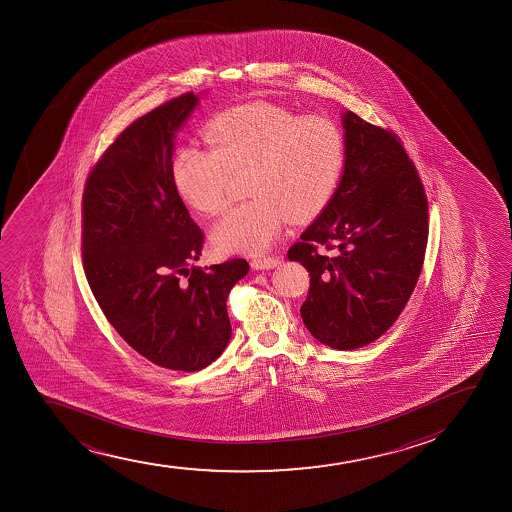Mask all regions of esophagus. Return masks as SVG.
I'll list each match as a JSON object with an SVG mask.
<instances>
[{
    "instance_id": "34e87169",
    "label": "esophagus",
    "mask_w": 512,
    "mask_h": 512,
    "mask_svg": "<svg viewBox=\"0 0 512 512\" xmlns=\"http://www.w3.org/2000/svg\"><path fill=\"white\" fill-rule=\"evenodd\" d=\"M278 265H280V258L277 256H263V258H254L251 261L254 270H271Z\"/></svg>"
}]
</instances>
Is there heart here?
<instances>
[{"instance_id":"b5f03b06","label":"heart","mask_w":512,"mask_h":512,"mask_svg":"<svg viewBox=\"0 0 512 512\" xmlns=\"http://www.w3.org/2000/svg\"><path fill=\"white\" fill-rule=\"evenodd\" d=\"M208 147L188 143L172 160V179L186 203L208 217L230 205L232 176L247 172L253 198L212 232L222 251L256 254L282 234L288 217H316L333 200L347 162L340 126L326 116H300L273 104L220 112L206 126Z\"/></svg>"}]
</instances>
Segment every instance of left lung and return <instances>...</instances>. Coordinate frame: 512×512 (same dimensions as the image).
Wrapping results in <instances>:
<instances>
[{"instance_id": "8db88e82", "label": "left lung", "mask_w": 512, "mask_h": 512, "mask_svg": "<svg viewBox=\"0 0 512 512\" xmlns=\"http://www.w3.org/2000/svg\"><path fill=\"white\" fill-rule=\"evenodd\" d=\"M347 162L340 186L288 259L309 271L302 321L338 350L384 335L413 294L429 237V203L400 136L343 114ZM323 245L328 254H319Z\"/></svg>"}]
</instances>
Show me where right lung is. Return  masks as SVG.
Masks as SVG:
<instances>
[{"instance_id":"add662e5","label":"right lung","mask_w":512,"mask_h":512,"mask_svg":"<svg viewBox=\"0 0 512 512\" xmlns=\"http://www.w3.org/2000/svg\"><path fill=\"white\" fill-rule=\"evenodd\" d=\"M198 104L167 100L119 133L92 167L82 200L83 270L107 321L133 350L196 372L230 340L227 297L246 259L196 268L205 235L172 179L174 135Z\"/></svg>"}]
</instances>
